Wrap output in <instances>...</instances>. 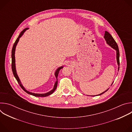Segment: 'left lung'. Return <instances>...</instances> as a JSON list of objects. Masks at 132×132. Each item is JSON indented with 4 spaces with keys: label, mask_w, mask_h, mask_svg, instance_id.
Returning a JSON list of instances; mask_svg holds the SVG:
<instances>
[{
    "label": "left lung",
    "mask_w": 132,
    "mask_h": 132,
    "mask_svg": "<svg viewBox=\"0 0 132 132\" xmlns=\"http://www.w3.org/2000/svg\"><path fill=\"white\" fill-rule=\"evenodd\" d=\"M104 38L106 42V43L110 46L112 48H113V49H114L116 51V53H117V63L118 65V71L119 70V66H120V52H119V47H118V45L117 44V43H116V42L115 41V40H114V39L113 38V37L112 36V35L108 32V31H105V33H104ZM113 83V82H112V85ZM109 88H108L107 90H106L105 91H104V92H102L101 93L99 94L98 95H96L97 96H100L102 94L104 93V92H105L106 91L108 90Z\"/></svg>",
    "instance_id": "obj_1"
}]
</instances>
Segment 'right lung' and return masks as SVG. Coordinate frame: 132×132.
Masks as SVG:
<instances>
[{"mask_svg": "<svg viewBox=\"0 0 132 132\" xmlns=\"http://www.w3.org/2000/svg\"><path fill=\"white\" fill-rule=\"evenodd\" d=\"M29 29V28H26L25 29H24L23 31H21V32L20 33V35H19V36L18 37V38L16 39L15 42H14V44H13V47H12V52H11V59H12V64H11V67H12V72H13V74L14 75V77L15 78L16 80H17L18 84H19L20 86L22 88V89L26 92H27V93L28 94H30V95H32L33 96H35V97H46V96H48L50 95H51V94H52L54 91L56 90V88H57V83H58V81H57V77H58V75H59V71L60 70L63 68L64 67L63 66H61L60 67H59L57 69H56V70L55 71V76L56 77V80L55 84H54V87H53V89L52 90H51V91H50L49 92H46V93H33V92H30L29 91H28L27 90H26L25 89V88L23 87V86L22 85V84H21V82L19 79V78L18 75H17V73H16V68H15V47H16V46L19 42V39L20 38V37L23 35V34H24V33L26 32V31L27 30Z\"/></svg>", "mask_w": 132, "mask_h": 132, "instance_id": "obj_1", "label": "right lung"}]
</instances>
